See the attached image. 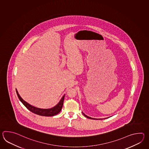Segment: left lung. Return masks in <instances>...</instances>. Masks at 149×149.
Masks as SVG:
<instances>
[{"label":"left lung","instance_id":"left-lung-1","mask_svg":"<svg viewBox=\"0 0 149 149\" xmlns=\"http://www.w3.org/2000/svg\"><path fill=\"white\" fill-rule=\"evenodd\" d=\"M82 114H84V116L85 117L87 118H89V119H94V120H97V119H98V120H100V119H95V118H92L91 117H88V116H86V115H85V114H84L83 112H82ZM104 119H106V118H104Z\"/></svg>","mask_w":149,"mask_h":149}]
</instances>
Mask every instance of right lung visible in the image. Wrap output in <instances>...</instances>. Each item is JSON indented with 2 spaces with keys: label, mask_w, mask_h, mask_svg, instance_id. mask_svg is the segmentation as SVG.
<instances>
[{
  "label": "right lung",
  "mask_w": 149,
  "mask_h": 149,
  "mask_svg": "<svg viewBox=\"0 0 149 149\" xmlns=\"http://www.w3.org/2000/svg\"><path fill=\"white\" fill-rule=\"evenodd\" d=\"M16 91L17 96L19 98V101L22 103L24 105L25 107L28 109L29 110H30L32 113L38 114L39 116H46V117H51V116H55L61 111L63 105L64 99L65 95L63 96V97L61 99L58 103L55 106H54V107H53V108H51V109H47L36 108V107L32 106L31 105L29 104L26 102L24 101L22 97L19 96L17 91L16 90Z\"/></svg>",
  "instance_id": "1"
}]
</instances>
